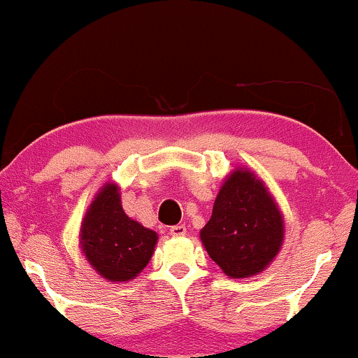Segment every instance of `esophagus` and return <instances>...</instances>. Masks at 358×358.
I'll use <instances>...</instances> for the list:
<instances>
[{
	"label": "esophagus",
	"mask_w": 358,
	"mask_h": 358,
	"mask_svg": "<svg viewBox=\"0 0 358 358\" xmlns=\"http://www.w3.org/2000/svg\"><path fill=\"white\" fill-rule=\"evenodd\" d=\"M169 234L173 235V236H182V235L187 234V229H185V225H182V224L173 225V227H171V229H169Z\"/></svg>",
	"instance_id": "1"
}]
</instances>
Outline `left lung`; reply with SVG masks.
<instances>
[{
    "instance_id": "left-lung-1",
    "label": "left lung",
    "mask_w": 358,
    "mask_h": 358,
    "mask_svg": "<svg viewBox=\"0 0 358 358\" xmlns=\"http://www.w3.org/2000/svg\"><path fill=\"white\" fill-rule=\"evenodd\" d=\"M285 235L281 212L263 182L236 169L222 185L201 238L213 262L230 278L263 271L280 252Z\"/></svg>"
}]
</instances>
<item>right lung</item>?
Listing matches in <instances>:
<instances>
[{
	"instance_id": "add662e5",
	"label": "right lung",
	"mask_w": 358,
	"mask_h": 358,
	"mask_svg": "<svg viewBox=\"0 0 358 358\" xmlns=\"http://www.w3.org/2000/svg\"><path fill=\"white\" fill-rule=\"evenodd\" d=\"M156 231L129 219L118 187L106 184L92 202L80 230V245L92 266L111 281H128L150 263Z\"/></svg>"
}]
</instances>
